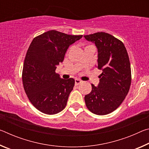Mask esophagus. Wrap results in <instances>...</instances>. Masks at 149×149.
Wrapping results in <instances>:
<instances>
[{
	"label": "esophagus",
	"instance_id": "obj_1",
	"mask_svg": "<svg viewBox=\"0 0 149 149\" xmlns=\"http://www.w3.org/2000/svg\"><path fill=\"white\" fill-rule=\"evenodd\" d=\"M81 82H82L81 81L79 80V79H75V85H79Z\"/></svg>",
	"mask_w": 149,
	"mask_h": 149
}]
</instances>
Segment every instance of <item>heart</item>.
Instances as JSON below:
<instances>
[{"label": "heart", "instance_id": "b5f03b06", "mask_svg": "<svg viewBox=\"0 0 149 149\" xmlns=\"http://www.w3.org/2000/svg\"><path fill=\"white\" fill-rule=\"evenodd\" d=\"M91 47H93V45H87V46L85 47V49H87V48Z\"/></svg>", "mask_w": 149, "mask_h": 149}]
</instances>
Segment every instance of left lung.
Wrapping results in <instances>:
<instances>
[{"instance_id":"1","label":"left lung","mask_w":149,"mask_h":149,"mask_svg":"<svg viewBox=\"0 0 149 149\" xmlns=\"http://www.w3.org/2000/svg\"><path fill=\"white\" fill-rule=\"evenodd\" d=\"M98 49L97 67L102 70L98 87L85 96L87 108L93 114L106 115L120 107L129 92L132 72L129 56L123 42L105 32L84 35Z\"/></svg>"}]
</instances>
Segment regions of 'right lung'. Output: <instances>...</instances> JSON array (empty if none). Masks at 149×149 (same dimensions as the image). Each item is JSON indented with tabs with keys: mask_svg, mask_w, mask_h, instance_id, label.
Segmentation results:
<instances>
[{
	"mask_svg": "<svg viewBox=\"0 0 149 149\" xmlns=\"http://www.w3.org/2000/svg\"><path fill=\"white\" fill-rule=\"evenodd\" d=\"M82 37L50 30L35 37L30 44L24 60L22 82L29 101L40 112L55 114L66 106L75 80L63 79L55 71L70 45Z\"/></svg>",
	"mask_w": 149,
	"mask_h": 149,
	"instance_id": "obj_1",
	"label": "right lung"
}]
</instances>
